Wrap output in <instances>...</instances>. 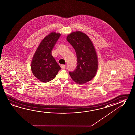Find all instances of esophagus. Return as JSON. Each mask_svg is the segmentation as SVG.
<instances>
[{
  "instance_id": "34e87169",
  "label": "esophagus",
  "mask_w": 135,
  "mask_h": 135,
  "mask_svg": "<svg viewBox=\"0 0 135 135\" xmlns=\"http://www.w3.org/2000/svg\"><path fill=\"white\" fill-rule=\"evenodd\" d=\"M61 68L62 69H64L65 68V65L62 64V65H61Z\"/></svg>"
}]
</instances>
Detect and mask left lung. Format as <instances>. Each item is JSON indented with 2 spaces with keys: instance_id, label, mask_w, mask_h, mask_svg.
<instances>
[{
  "instance_id": "obj_1",
  "label": "left lung",
  "mask_w": 135,
  "mask_h": 135,
  "mask_svg": "<svg viewBox=\"0 0 135 135\" xmlns=\"http://www.w3.org/2000/svg\"><path fill=\"white\" fill-rule=\"evenodd\" d=\"M67 40L75 49L77 65L69 73L74 81L82 84L95 77L98 68V59L93 43L86 34L76 31L70 34Z\"/></svg>"
}]
</instances>
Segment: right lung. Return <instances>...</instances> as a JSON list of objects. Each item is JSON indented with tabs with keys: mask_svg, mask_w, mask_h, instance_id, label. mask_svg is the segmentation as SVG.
<instances>
[{
	"mask_svg": "<svg viewBox=\"0 0 135 135\" xmlns=\"http://www.w3.org/2000/svg\"><path fill=\"white\" fill-rule=\"evenodd\" d=\"M60 33L52 32L42 40L31 62L33 75L43 82L53 80L61 67L52 55V51L60 38Z\"/></svg>",
	"mask_w": 135,
	"mask_h": 135,
	"instance_id": "obj_1",
	"label": "right lung"
}]
</instances>
